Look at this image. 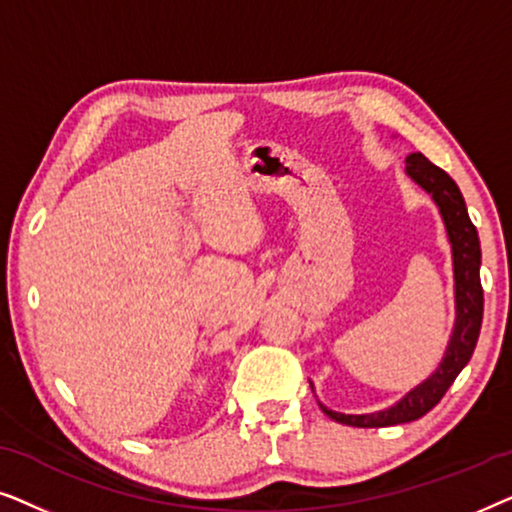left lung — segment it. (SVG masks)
Segmentation results:
<instances>
[{
  "label": "left lung",
  "mask_w": 512,
  "mask_h": 512,
  "mask_svg": "<svg viewBox=\"0 0 512 512\" xmlns=\"http://www.w3.org/2000/svg\"><path fill=\"white\" fill-rule=\"evenodd\" d=\"M405 174L415 181V184L431 195L436 202L440 219L445 223L447 240L452 247V270H454V326L447 342L443 359L438 368L419 382L415 389H410L401 401H396L389 408L380 412H370V415H345V412H335L326 408L324 403L321 410L335 422L347 426H361V429H373V426H394L415 422L424 417L433 405L440 403L445 391L452 387L457 375L471 361L475 342H478L480 326H482V286H480V240L478 230L468 219V209L461 195L459 186L454 184L447 172L440 170L424 158L422 153H410L405 158ZM314 391V389H312Z\"/></svg>",
  "instance_id": "1"
}]
</instances>
